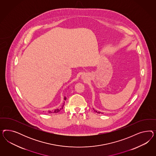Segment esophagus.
Returning a JSON list of instances; mask_svg holds the SVG:
<instances>
[{"mask_svg":"<svg viewBox=\"0 0 156 156\" xmlns=\"http://www.w3.org/2000/svg\"><path fill=\"white\" fill-rule=\"evenodd\" d=\"M82 80H86V79L87 78V75L85 74H83L82 76Z\"/></svg>","mask_w":156,"mask_h":156,"instance_id":"34e87169","label":"esophagus"}]
</instances>
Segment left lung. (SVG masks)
Returning a JSON list of instances; mask_svg holds the SVG:
<instances>
[{"mask_svg":"<svg viewBox=\"0 0 156 156\" xmlns=\"http://www.w3.org/2000/svg\"><path fill=\"white\" fill-rule=\"evenodd\" d=\"M94 112H97V113H100V112H97V111H95V110H94Z\"/></svg>","mask_w":156,"mask_h":156,"instance_id":"8db88e82","label":"left lung"}]
</instances>
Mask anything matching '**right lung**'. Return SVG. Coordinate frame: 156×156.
I'll use <instances>...</instances> for the list:
<instances>
[{
	"label": "right lung",
	"mask_w": 156,
	"mask_h": 156,
	"mask_svg": "<svg viewBox=\"0 0 156 156\" xmlns=\"http://www.w3.org/2000/svg\"><path fill=\"white\" fill-rule=\"evenodd\" d=\"M64 100H66V97H65V98H64ZM64 103H65V102H64ZM64 105H65V104H63V105H62V106L61 107V108L55 109V110H54L53 112H49V113H58L59 112H60V110H61V109H62L63 108Z\"/></svg>",
	"instance_id": "add662e5"
}]
</instances>
